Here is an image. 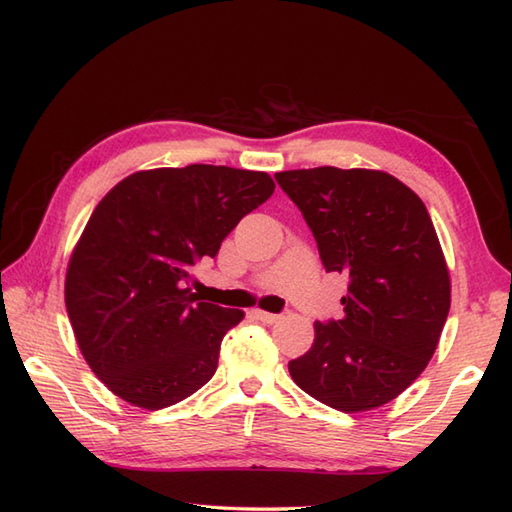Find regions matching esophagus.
Returning a JSON list of instances; mask_svg holds the SVG:
<instances>
[{
    "instance_id": "esophagus-1",
    "label": "esophagus",
    "mask_w": 512,
    "mask_h": 512,
    "mask_svg": "<svg viewBox=\"0 0 512 512\" xmlns=\"http://www.w3.org/2000/svg\"><path fill=\"white\" fill-rule=\"evenodd\" d=\"M253 314H255V319H259L262 323H277V319H279V314H273V312H264V310H253Z\"/></svg>"
}]
</instances>
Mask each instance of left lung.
Returning <instances> with one entry per match:
<instances>
[{
    "instance_id": "left-lung-1",
    "label": "left lung",
    "mask_w": 512,
    "mask_h": 512,
    "mask_svg": "<svg viewBox=\"0 0 512 512\" xmlns=\"http://www.w3.org/2000/svg\"><path fill=\"white\" fill-rule=\"evenodd\" d=\"M317 239L328 273L350 279L339 321L314 323L310 350L288 363L323 405L369 411L398 398L436 352L451 279L427 206L376 169L275 173Z\"/></svg>"
}]
</instances>
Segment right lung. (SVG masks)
Here are the masks:
<instances>
[{"instance_id":"right-lung-1","label":"right lung","mask_w":512,"mask_h":512,"mask_svg":"<svg viewBox=\"0 0 512 512\" xmlns=\"http://www.w3.org/2000/svg\"><path fill=\"white\" fill-rule=\"evenodd\" d=\"M273 191L264 171L189 165L136 171L96 204L70 255L65 308L112 394L156 411L209 383L244 312L191 292L193 266Z\"/></svg>"}]
</instances>
